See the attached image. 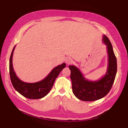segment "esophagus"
Here are the masks:
<instances>
[{"label": "esophagus", "mask_w": 128, "mask_h": 128, "mask_svg": "<svg viewBox=\"0 0 128 128\" xmlns=\"http://www.w3.org/2000/svg\"><path fill=\"white\" fill-rule=\"evenodd\" d=\"M65 60H66V64H68V65H69V64H72V62H73V61H72V59L70 57H66Z\"/></svg>", "instance_id": "34e87169"}]
</instances>
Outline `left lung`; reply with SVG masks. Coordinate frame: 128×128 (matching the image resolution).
I'll use <instances>...</instances> for the list:
<instances>
[{
    "instance_id": "obj_1",
    "label": "left lung",
    "mask_w": 128,
    "mask_h": 128,
    "mask_svg": "<svg viewBox=\"0 0 128 128\" xmlns=\"http://www.w3.org/2000/svg\"><path fill=\"white\" fill-rule=\"evenodd\" d=\"M103 42L106 45L108 54V66L105 76L97 81H89L85 79L79 69L74 66H69L72 90L78 99L82 101H96L104 97L110 90L117 72L116 58L112 45L106 36Z\"/></svg>"
}]
</instances>
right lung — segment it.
Masks as SVG:
<instances>
[{
    "instance_id": "add662e5",
    "label": "right lung",
    "mask_w": 128,
    "mask_h": 128,
    "mask_svg": "<svg viewBox=\"0 0 128 128\" xmlns=\"http://www.w3.org/2000/svg\"><path fill=\"white\" fill-rule=\"evenodd\" d=\"M16 46L12 49L9 60V74L12 86L22 96L28 99H41L49 93L56 79L59 76L60 72L66 66V63H62L52 70L48 76L42 80L28 83L22 81L16 76L12 67V54Z\"/></svg>"
}]
</instances>
